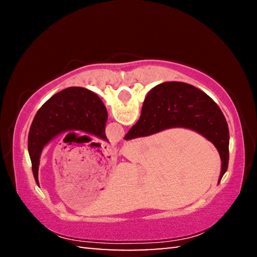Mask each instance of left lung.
I'll return each mask as SVG.
<instances>
[{"instance_id": "8db88e82", "label": "left lung", "mask_w": 257, "mask_h": 257, "mask_svg": "<svg viewBox=\"0 0 257 257\" xmlns=\"http://www.w3.org/2000/svg\"><path fill=\"white\" fill-rule=\"evenodd\" d=\"M106 120L107 111L102 99L82 87H69L47 99L35 115L28 135V152L36 184L40 186L38 167L42 151L52 139L77 130L108 142Z\"/></svg>"}]
</instances>
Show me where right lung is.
I'll return each instance as SVG.
<instances>
[{"label": "right lung", "instance_id": "add662e5", "mask_svg": "<svg viewBox=\"0 0 257 257\" xmlns=\"http://www.w3.org/2000/svg\"><path fill=\"white\" fill-rule=\"evenodd\" d=\"M170 128L194 130L215 146L221 159L220 182L229 163V128L217 104L201 89L186 82H163L147 94L141 118L124 139L151 136Z\"/></svg>", "mask_w": 257, "mask_h": 257}]
</instances>
